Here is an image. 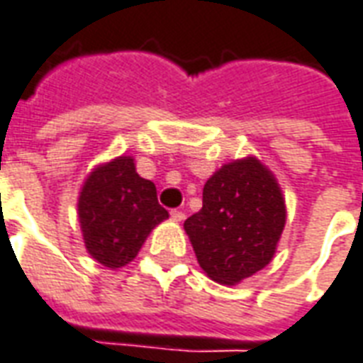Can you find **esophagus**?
Returning <instances> with one entry per match:
<instances>
[{
	"label": "esophagus",
	"mask_w": 363,
	"mask_h": 363,
	"mask_svg": "<svg viewBox=\"0 0 363 363\" xmlns=\"http://www.w3.org/2000/svg\"><path fill=\"white\" fill-rule=\"evenodd\" d=\"M170 214H172V218H174L176 222H182L185 218V213L184 211H179V208H174Z\"/></svg>",
	"instance_id": "obj_1"
}]
</instances>
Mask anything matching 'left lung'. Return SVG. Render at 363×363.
Here are the masks:
<instances>
[{
	"label": "left lung",
	"mask_w": 363,
	"mask_h": 363,
	"mask_svg": "<svg viewBox=\"0 0 363 363\" xmlns=\"http://www.w3.org/2000/svg\"><path fill=\"white\" fill-rule=\"evenodd\" d=\"M286 222L280 187L255 158L222 166L203 187V208L184 228L203 271L238 284L269 265Z\"/></svg>",
	"instance_id": "8db88e82"
}]
</instances>
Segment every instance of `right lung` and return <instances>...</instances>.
I'll use <instances>...</instances> for the list:
<instances>
[{
  "mask_svg": "<svg viewBox=\"0 0 363 363\" xmlns=\"http://www.w3.org/2000/svg\"><path fill=\"white\" fill-rule=\"evenodd\" d=\"M84 245L98 263L110 269L127 265L168 211L158 203L150 179L135 172L131 156H120L86 178L79 197Z\"/></svg>",
  "mask_w": 363,
  "mask_h": 363,
  "instance_id": "add662e5",
  "label": "right lung"
}]
</instances>
